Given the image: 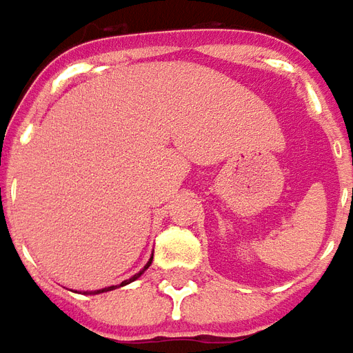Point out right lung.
<instances>
[{
    "label": "right lung",
    "mask_w": 353,
    "mask_h": 353,
    "mask_svg": "<svg viewBox=\"0 0 353 353\" xmlns=\"http://www.w3.org/2000/svg\"><path fill=\"white\" fill-rule=\"evenodd\" d=\"M150 264H152V259H150L148 261V264H146V266H144V268L141 270V272H139V274H134V276L131 277V279H127V281H123V283L119 285V287H123V285H127V283H131V281H134V279H137V277H141L142 274H144V270H148V266ZM114 287H116V285H112V287H104V289H99V291H91V294H99V292H106V291H112V289H114Z\"/></svg>",
    "instance_id": "1"
}]
</instances>
